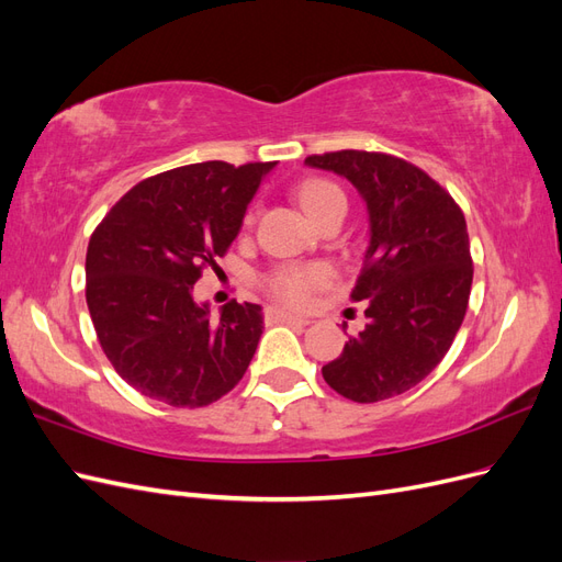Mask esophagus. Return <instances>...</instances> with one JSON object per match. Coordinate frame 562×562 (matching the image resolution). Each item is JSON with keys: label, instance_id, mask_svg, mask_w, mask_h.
Listing matches in <instances>:
<instances>
[{"label": "esophagus", "instance_id": "obj_1", "mask_svg": "<svg viewBox=\"0 0 562 562\" xmlns=\"http://www.w3.org/2000/svg\"><path fill=\"white\" fill-rule=\"evenodd\" d=\"M267 321L269 323H288V326H310V318L304 316H295V314H288L283 310H267Z\"/></svg>", "mask_w": 562, "mask_h": 562}]
</instances>
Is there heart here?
Returning a JSON list of instances; mask_svg holds the SVG:
<instances>
[{
	"mask_svg": "<svg viewBox=\"0 0 562 562\" xmlns=\"http://www.w3.org/2000/svg\"><path fill=\"white\" fill-rule=\"evenodd\" d=\"M297 201L307 217H314L323 209L333 206V203H345V194L328 180H307L300 184ZM328 279V269L318 265L285 267L274 274L269 285L279 300L293 304V307H304V304H310L312 293L326 285Z\"/></svg>",
	"mask_w": 562,
	"mask_h": 562,
	"instance_id": "obj_1",
	"label": "heart"
}]
</instances>
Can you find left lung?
Instances as JSON below:
<instances>
[{
	"label": "left lung",
	"instance_id": "8db88e82",
	"mask_svg": "<svg viewBox=\"0 0 562 562\" xmlns=\"http://www.w3.org/2000/svg\"><path fill=\"white\" fill-rule=\"evenodd\" d=\"M304 166L347 178L368 211L363 271L351 291L368 323L321 368L323 380L356 403L398 396L443 361L464 321L473 281L464 213L396 157L342 149Z\"/></svg>",
	"mask_w": 562,
	"mask_h": 562
}]
</instances>
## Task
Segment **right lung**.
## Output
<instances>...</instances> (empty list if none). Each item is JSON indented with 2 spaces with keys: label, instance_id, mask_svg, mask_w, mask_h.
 I'll use <instances>...</instances> for the list:
<instances>
[{
  "label": "right lung",
  "instance_id": "1",
  "mask_svg": "<svg viewBox=\"0 0 562 562\" xmlns=\"http://www.w3.org/2000/svg\"><path fill=\"white\" fill-rule=\"evenodd\" d=\"M277 166L203 161L147 178L116 201L87 250V304L114 370L143 396L203 407L232 391L258 349L262 307L229 302L211 318L192 288L241 229Z\"/></svg>",
  "mask_w": 562,
  "mask_h": 562
}]
</instances>
